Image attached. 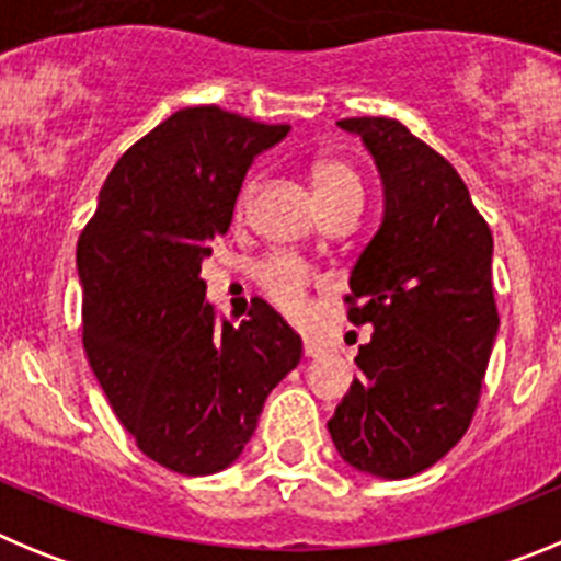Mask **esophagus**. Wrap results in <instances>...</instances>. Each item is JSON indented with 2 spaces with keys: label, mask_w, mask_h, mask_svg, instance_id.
Listing matches in <instances>:
<instances>
[{
  "label": "esophagus",
  "mask_w": 561,
  "mask_h": 561,
  "mask_svg": "<svg viewBox=\"0 0 561 561\" xmlns=\"http://www.w3.org/2000/svg\"><path fill=\"white\" fill-rule=\"evenodd\" d=\"M323 342H317V340H304V354L309 356V359H317V356L323 354Z\"/></svg>",
  "instance_id": "34e87169"
}]
</instances>
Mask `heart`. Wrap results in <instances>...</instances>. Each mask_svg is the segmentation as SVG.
Segmentation results:
<instances>
[{
  "mask_svg": "<svg viewBox=\"0 0 561 561\" xmlns=\"http://www.w3.org/2000/svg\"><path fill=\"white\" fill-rule=\"evenodd\" d=\"M311 187H314V199L320 207L345 199H362L359 176H356L354 168L340 160L317 162L314 171H311ZM252 191H255L252 182L241 191V207L252 199ZM257 277H261L264 289L270 291V297L280 309L289 311V314H300L304 311L306 272L300 266L291 264V261H266L257 270Z\"/></svg>",
  "mask_w": 561,
  "mask_h": 561,
  "instance_id": "obj_1",
  "label": "heart"
}]
</instances>
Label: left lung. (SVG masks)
Instances as JSON below:
<instances>
[{"instance_id": "left-lung-1", "label": "left lung", "mask_w": 561, "mask_h": 561, "mask_svg": "<svg viewBox=\"0 0 561 561\" xmlns=\"http://www.w3.org/2000/svg\"><path fill=\"white\" fill-rule=\"evenodd\" d=\"M381 180V225L351 270L348 320L370 325L329 433L356 472L404 480L469 430L500 329L492 230L440 153L390 117H348Z\"/></svg>"}]
</instances>
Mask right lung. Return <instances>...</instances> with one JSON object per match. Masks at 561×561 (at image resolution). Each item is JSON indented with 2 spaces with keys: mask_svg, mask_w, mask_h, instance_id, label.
<instances>
[{
  "mask_svg": "<svg viewBox=\"0 0 561 561\" xmlns=\"http://www.w3.org/2000/svg\"><path fill=\"white\" fill-rule=\"evenodd\" d=\"M286 134L219 106L180 108L117 160L78 238L89 365L137 447L171 472L236 463L304 356L266 304L216 323L202 280L247 171Z\"/></svg>",
  "mask_w": 561,
  "mask_h": 561,
  "instance_id": "1",
  "label": "right lung"
}]
</instances>
